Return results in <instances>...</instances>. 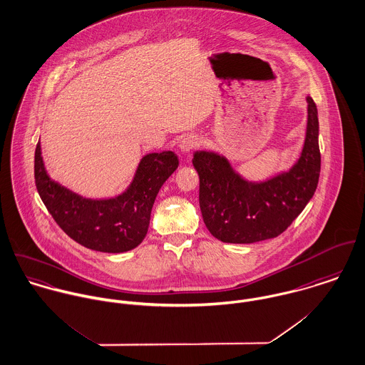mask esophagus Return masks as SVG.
I'll return each mask as SVG.
<instances>
[{
  "mask_svg": "<svg viewBox=\"0 0 365 365\" xmlns=\"http://www.w3.org/2000/svg\"><path fill=\"white\" fill-rule=\"evenodd\" d=\"M199 145V138L193 134H189V135H185L180 143H179V150L182 154L187 155L192 153V150H195L196 147Z\"/></svg>",
  "mask_w": 365,
  "mask_h": 365,
  "instance_id": "esophagus-1",
  "label": "esophagus"
}]
</instances>
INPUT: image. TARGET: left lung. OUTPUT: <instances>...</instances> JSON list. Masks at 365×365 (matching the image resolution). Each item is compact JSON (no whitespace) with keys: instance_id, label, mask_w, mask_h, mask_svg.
Masks as SVG:
<instances>
[{"instance_id":"1","label":"left lung","mask_w":365,"mask_h":365,"mask_svg":"<svg viewBox=\"0 0 365 365\" xmlns=\"http://www.w3.org/2000/svg\"><path fill=\"white\" fill-rule=\"evenodd\" d=\"M308 119L298 160L263 180H250L215 151H195L200 210L207 230L227 243H255L283 234L312 199L321 172L318 109L307 96Z\"/></svg>"}]
</instances>
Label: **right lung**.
Masks as SVG:
<instances>
[{"label": "right lung", "instance_id": "add662e5", "mask_svg": "<svg viewBox=\"0 0 365 365\" xmlns=\"http://www.w3.org/2000/svg\"><path fill=\"white\" fill-rule=\"evenodd\" d=\"M178 165V155L172 151L147 154L120 195L88 199L50 178L39 140L35 151V182L41 202L71 240L92 250L122 253L137 247L145 238L157 195Z\"/></svg>", "mask_w": 365, "mask_h": 365}]
</instances>
